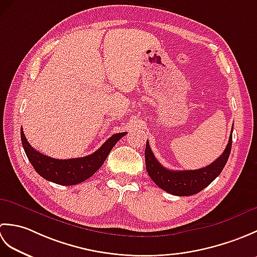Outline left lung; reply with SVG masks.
<instances>
[{
	"label": "left lung",
	"instance_id": "obj_1",
	"mask_svg": "<svg viewBox=\"0 0 257 257\" xmlns=\"http://www.w3.org/2000/svg\"><path fill=\"white\" fill-rule=\"evenodd\" d=\"M232 132L224 152L211 165L198 169V170H169L161 166L160 162L156 159L154 152L150 149L149 143L147 141L145 151L147 172L158 187L168 193L179 196H188L199 193L200 191L214 181L216 177L220 176L223 168L226 165L232 148Z\"/></svg>",
	"mask_w": 257,
	"mask_h": 257
}]
</instances>
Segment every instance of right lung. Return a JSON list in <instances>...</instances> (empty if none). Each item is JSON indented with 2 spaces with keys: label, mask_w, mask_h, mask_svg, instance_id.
I'll use <instances>...</instances> for the list:
<instances>
[{
  "label": "right lung",
  "mask_w": 257,
  "mask_h": 257,
  "mask_svg": "<svg viewBox=\"0 0 257 257\" xmlns=\"http://www.w3.org/2000/svg\"><path fill=\"white\" fill-rule=\"evenodd\" d=\"M125 134L127 133L111 136L99 149L89 156L64 160L54 159L36 151L26 140L23 129H21V140L31 165L41 177L61 185H74L90 178L102 166L113 146Z\"/></svg>",
  "instance_id": "obj_1"
}]
</instances>
